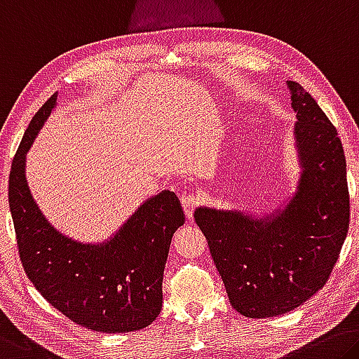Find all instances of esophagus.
<instances>
[{
    "label": "esophagus",
    "instance_id": "1",
    "mask_svg": "<svg viewBox=\"0 0 359 359\" xmlns=\"http://www.w3.org/2000/svg\"><path fill=\"white\" fill-rule=\"evenodd\" d=\"M198 201L200 200H198V196L193 195V193H185V195L182 196V206H184V210L189 220L193 219V210H195Z\"/></svg>",
    "mask_w": 359,
    "mask_h": 359
}]
</instances>
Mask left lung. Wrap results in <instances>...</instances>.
<instances>
[{"label":"left lung","mask_w":359,"mask_h":359,"mask_svg":"<svg viewBox=\"0 0 359 359\" xmlns=\"http://www.w3.org/2000/svg\"><path fill=\"white\" fill-rule=\"evenodd\" d=\"M300 172L280 206L255 214L198 206L233 309L248 318L284 315L326 284L348 231L346 163L337 129L316 100L287 81Z\"/></svg>","instance_id":"8db88e82"}]
</instances>
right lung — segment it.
<instances>
[{
	"label": "right lung",
	"mask_w": 359,
	"mask_h": 359,
	"mask_svg": "<svg viewBox=\"0 0 359 359\" xmlns=\"http://www.w3.org/2000/svg\"><path fill=\"white\" fill-rule=\"evenodd\" d=\"M57 94L28 124L9 174V209L25 273L48 302L79 326L116 334L144 329L163 306L170 240L185 224L174 191L140 204L102 243H81L46 219L27 182V153L54 111Z\"/></svg>",
	"instance_id": "add662e5"
}]
</instances>
